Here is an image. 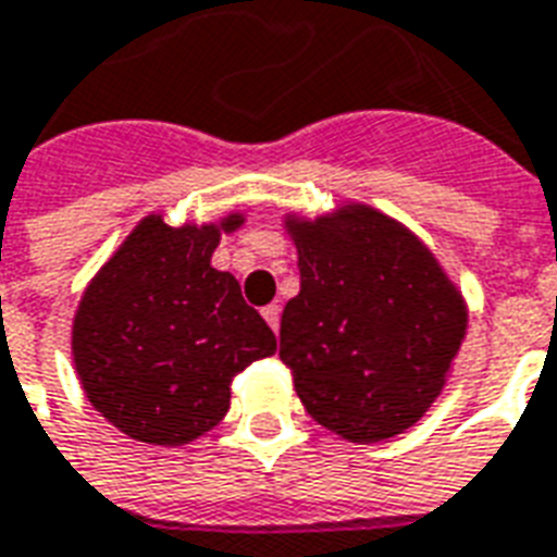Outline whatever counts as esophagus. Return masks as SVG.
Listing matches in <instances>:
<instances>
[{"label": "esophagus", "instance_id": "34e87169", "mask_svg": "<svg viewBox=\"0 0 557 557\" xmlns=\"http://www.w3.org/2000/svg\"><path fill=\"white\" fill-rule=\"evenodd\" d=\"M280 304H271V307H265V310H262V319L268 321V327H271V331L277 333L280 331Z\"/></svg>", "mask_w": 557, "mask_h": 557}]
</instances>
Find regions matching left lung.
Wrapping results in <instances>:
<instances>
[{
    "label": "left lung",
    "instance_id": "8db88e82",
    "mask_svg": "<svg viewBox=\"0 0 557 557\" xmlns=\"http://www.w3.org/2000/svg\"><path fill=\"white\" fill-rule=\"evenodd\" d=\"M300 292L280 360L307 413L351 443L405 434L431 410L467 339L469 307L410 226L366 203L286 212Z\"/></svg>",
    "mask_w": 557,
    "mask_h": 557
}]
</instances>
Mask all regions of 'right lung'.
<instances>
[{"mask_svg": "<svg viewBox=\"0 0 557 557\" xmlns=\"http://www.w3.org/2000/svg\"><path fill=\"white\" fill-rule=\"evenodd\" d=\"M245 212L164 224L141 218L90 277L73 315L70 351L94 410L132 440L188 446L230 410V381L277 351L230 271L212 268Z\"/></svg>", "mask_w": 557, "mask_h": 557, "instance_id": "right-lung-1", "label": "right lung"}]
</instances>
